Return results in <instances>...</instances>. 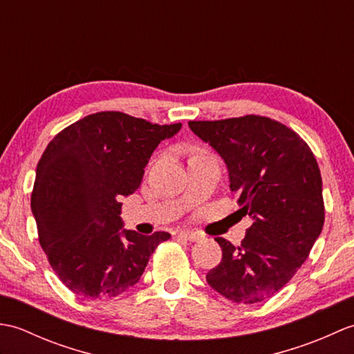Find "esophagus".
<instances>
[{"instance_id":"34e87169","label":"esophagus","mask_w":354,"mask_h":354,"mask_svg":"<svg viewBox=\"0 0 354 354\" xmlns=\"http://www.w3.org/2000/svg\"><path fill=\"white\" fill-rule=\"evenodd\" d=\"M179 236L184 237L185 240H189V242H196V240L201 239L199 232H194V231H181L179 232Z\"/></svg>"}]
</instances>
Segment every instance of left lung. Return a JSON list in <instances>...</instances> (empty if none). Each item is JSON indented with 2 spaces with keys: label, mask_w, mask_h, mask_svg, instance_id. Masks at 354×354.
Wrapping results in <instances>:
<instances>
[{
  "label": "left lung",
  "mask_w": 354,
  "mask_h": 354,
  "mask_svg": "<svg viewBox=\"0 0 354 354\" xmlns=\"http://www.w3.org/2000/svg\"><path fill=\"white\" fill-rule=\"evenodd\" d=\"M228 170L230 189L252 225L239 246L216 237L222 260L207 281L240 304L266 301L309 257L324 225L322 179L298 133L259 115L189 122Z\"/></svg>",
  "instance_id": "obj_1"
}]
</instances>
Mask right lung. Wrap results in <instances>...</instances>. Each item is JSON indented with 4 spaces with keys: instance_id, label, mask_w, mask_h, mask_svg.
<instances>
[{
    "instance_id": "obj_1",
    "label": "right lung",
    "mask_w": 354,
    "mask_h": 354,
    "mask_svg": "<svg viewBox=\"0 0 354 354\" xmlns=\"http://www.w3.org/2000/svg\"><path fill=\"white\" fill-rule=\"evenodd\" d=\"M183 124H152L97 112L59 132L36 167L32 213L39 243L61 281L88 299L117 297L145 272L169 232L124 230L122 198L140 189L161 141Z\"/></svg>"
}]
</instances>
